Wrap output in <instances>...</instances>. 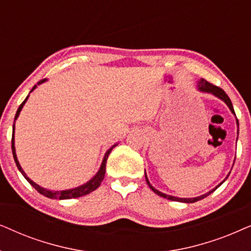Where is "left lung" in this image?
<instances>
[{"label":"left lung","instance_id":"left-lung-1","mask_svg":"<svg viewBox=\"0 0 251 251\" xmlns=\"http://www.w3.org/2000/svg\"><path fill=\"white\" fill-rule=\"evenodd\" d=\"M199 89H200V91H202V92L211 93V94H213L215 96H217V98H219L220 100H223V101L225 102L227 105H228V108L230 109V111H232V112L234 113V115H235L234 109H233V104H232V102H230V100H229L228 96H227L226 93L224 92L223 89L220 88V87H218V86H215V85H213V83L209 82V81H206L205 79H201V80H200V82H199ZM236 123H238V126H239V122H238V120H236ZM238 134H239V132H238ZM228 176H229V175H228ZM226 179H227V178H226ZM226 179H225V180H226ZM225 180H224V181H225ZM146 181H147V183H148V186L150 187V188H151L152 192H155V193L157 194V195L162 196V198H164V199H168V200H170V201L185 202V203H194V202H198V201H200V200H202V199L206 198V196L210 195V194H211L212 192H215V190H216L217 188H218V187H219L220 185H222V183L224 182V181H223L222 183H219V185L217 186L215 189H212L211 192L206 193V194H204V195H202V196H199V198H194V199H179V198H175V196L166 195V194L160 193L159 190H157V189L153 188V187H152L151 185H150V182H149L148 178H147V176H146Z\"/></svg>","mask_w":251,"mask_h":251}]
</instances>
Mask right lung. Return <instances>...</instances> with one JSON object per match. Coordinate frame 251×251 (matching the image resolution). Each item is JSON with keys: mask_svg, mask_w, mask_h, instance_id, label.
<instances>
[{"mask_svg": "<svg viewBox=\"0 0 251 251\" xmlns=\"http://www.w3.org/2000/svg\"><path fill=\"white\" fill-rule=\"evenodd\" d=\"M43 81H45V79L41 80V81H39V82H38V85H39V83H42ZM35 87H36V85H35L34 87H33L32 91H34ZM32 91H31V92H32ZM27 99H28V96L24 100V102H23L22 104L19 105L18 110H17V113H16V116H15V122H16L17 117L19 116V112H21V110L23 109V106H24L25 102L27 101ZM15 122H13L12 139H11V149H12V155H13V158H15V162H16L17 168H18L19 171L22 172V175L24 176V178H25L26 180H27V181H28L29 183H31V185H32L33 187H34V188H35L36 190H38V192H39L40 194H42V195H45L46 198H49V199H56V200H69V199L81 198V196H85V195H87V194H89V193L94 192V190H95L96 188H99L100 185H101V182L103 181V179H104V176H105V164H106V159H108L109 153L111 152V150L113 149V147H115V146L111 147V148H110V149L108 150V151H106L105 156H104V158H103V162H102L101 168H100L99 172L96 173V176H95L94 178H93V179L89 180L88 182L85 183V185L79 186V187H76V188H73V189H68V190H48V189L43 188V187H40L39 185H36L35 182H33L32 180L29 179L27 176L25 175V172L23 171L22 166L19 165L18 159H17V156H16V150H15Z\"/></svg>", "mask_w": 251, "mask_h": 251, "instance_id": "add662e5", "label": "right lung"}]
</instances>
